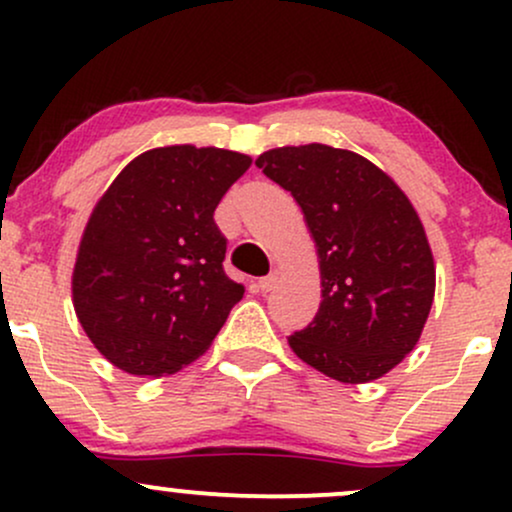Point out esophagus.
<instances>
[{
	"label": "esophagus",
	"mask_w": 512,
	"mask_h": 512,
	"mask_svg": "<svg viewBox=\"0 0 512 512\" xmlns=\"http://www.w3.org/2000/svg\"><path fill=\"white\" fill-rule=\"evenodd\" d=\"M276 284H279V272H276V269H274L272 274L264 276V279L257 281V289H260L262 293H269V291L276 289Z\"/></svg>",
	"instance_id": "34e87169"
}]
</instances>
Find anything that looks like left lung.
I'll return each mask as SVG.
<instances>
[{"mask_svg":"<svg viewBox=\"0 0 512 512\" xmlns=\"http://www.w3.org/2000/svg\"><path fill=\"white\" fill-rule=\"evenodd\" d=\"M255 166L296 199L320 264V308L291 334V351L339 383L383 378L414 351L436 296V262L414 204L349 149L279 146Z\"/></svg>","mask_w":512,"mask_h":512,"instance_id":"obj_1","label":"left lung"}]
</instances>
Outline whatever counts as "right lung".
<instances>
[{"mask_svg":"<svg viewBox=\"0 0 512 512\" xmlns=\"http://www.w3.org/2000/svg\"><path fill=\"white\" fill-rule=\"evenodd\" d=\"M252 158L173 144L127 163L81 233L72 303L86 337L115 368L163 378L209 349L245 286L223 272L214 223Z\"/></svg>","mask_w":512,"mask_h":512,"instance_id":"1","label":"right lung"}]
</instances>
